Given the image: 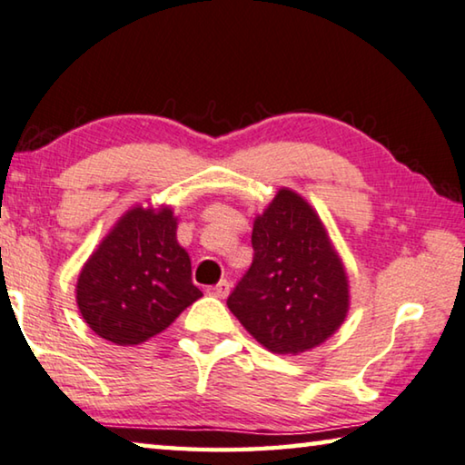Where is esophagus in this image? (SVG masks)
Masks as SVG:
<instances>
[{"instance_id": "esophagus-1", "label": "esophagus", "mask_w": 465, "mask_h": 465, "mask_svg": "<svg viewBox=\"0 0 465 465\" xmlns=\"http://www.w3.org/2000/svg\"><path fill=\"white\" fill-rule=\"evenodd\" d=\"M228 291H231V284H228V281H220L216 287H210L208 292L212 297H218V299H224L228 295Z\"/></svg>"}]
</instances>
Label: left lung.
<instances>
[{"instance_id": "1", "label": "left lung", "mask_w": 465, "mask_h": 465, "mask_svg": "<svg viewBox=\"0 0 465 465\" xmlns=\"http://www.w3.org/2000/svg\"><path fill=\"white\" fill-rule=\"evenodd\" d=\"M253 263L228 297L245 331L281 355L322 345L345 322L349 278L318 212L278 189L253 220Z\"/></svg>"}]
</instances>
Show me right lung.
I'll return each mask as SVG.
<instances>
[{
    "label": "right lung",
    "mask_w": 465,
    "mask_h": 465,
    "mask_svg": "<svg viewBox=\"0 0 465 465\" xmlns=\"http://www.w3.org/2000/svg\"><path fill=\"white\" fill-rule=\"evenodd\" d=\"M176 226L170 205H134L116 220L76 281L78 312L93 332L114 345H139L203 295Z\"/></svg>",
    "instance_id": "1"
}]
</instances>
